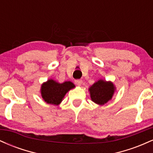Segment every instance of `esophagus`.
Wrapping results in <instances>:
<instances>
[{"label":"esophagus","mask_w":153,"mask_h":153,"mask_svg":"<svg viewBox=\"0 0 153 153\" xmlns=\"http://www.w3.org/2000/svg\"><path fill=\"white\" fill-rule=\"evenodd\" d=\"M82 80L80 79H77V80H75V83L78 85H80L82 84Z\"/></svg>","instance_id":"obj_1"}]
</instances>
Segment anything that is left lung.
<instances>
[{
    "instance_id": "left-lung-1",
    "label": "left lung",
    "mask_w": 153,
    "mask_h": 153,
    "mask_svg": "<svg viewBox=\"0 0 153 153\" xmlns=\"http://www.w3.org/2000/svg\"><path fill=\"white\" fill-rule=\"evenodd\" d=\"M89 91L91 100L94 102L103 105L112 98L114 92V86L112 82L100 80L89 88Z\"/></svg>"
}]
</instances>
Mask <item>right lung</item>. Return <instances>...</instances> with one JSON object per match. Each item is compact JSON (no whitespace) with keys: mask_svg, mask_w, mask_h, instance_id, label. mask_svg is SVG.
I'll return each mask as SVG.
<instances>
[{"mask_svg":"<svg viewBox=\"0 0 153 153\" xmlns=\"http://www.w3.org/2000/svg\"><path fill=\"white\" fill-rule=\"evenodd\" d=\"M74 87L75 85L71 81L59 83L53 80H49L42 85V96L47 103L58 105L67 92Z\"/></svg>","mask_w":153,"mask_h":153,"instance_id":"right-lung-1","label":"right lung"}]
</instances>
